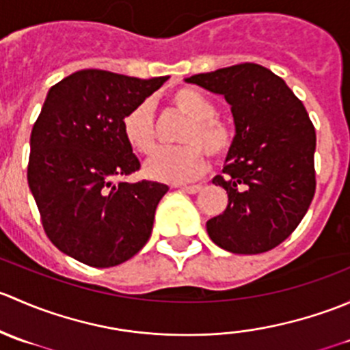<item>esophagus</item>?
Segmentation results:
<instances>
[{
  "label": "esophagus",
  "mask_w": 350,
  "mask_h": 350,
  "mask_svg": "<svg viewBox=\"0 0 350 350\" xmlns=\"http://www.w3.org/2000/svg\"><path fill=\"white\" fill-rule=\"evenodd\" d=\"M201 189H203V186L201 185H189V186H183L181 191L188 193V195H196V193H200Z\"/></svg>",
  "instance_id": "obj_1"
}]
</instances>
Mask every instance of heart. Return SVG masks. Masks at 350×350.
I'll return each mask as SVG.
<instances>
[{"label":"heart","mask_w":350,"mask_h":350,"mask_svg":"<svg viewBox=\"0 0 350 350\" xmlns=\"http://www.w3.org/2000/svg\"><path fill=\"white\" fill-rule=\"evenodd\" d=\"M169 105L174 111L188 118L179 133L181 147L157 149L144 164V172L149 179L161 183H178L195 179L203 172L206 152L213 161H221L232 152L237 139L235 126L228 120L215 115L213 101L195 88H179L169 96ZM123 137L130 149L147 154L155 146L154 111L149 101L135 105L122 122Z\"/></svg>","instance_id":"obj_1"}]
</instances>
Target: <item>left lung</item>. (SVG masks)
Returning <instances> with one entry per match:
<instances>
[{"label": "left lung", "instance_id": "obj_1", "mask_svg": "<svg viewBox=\"0 0 350 350\" xmlns=\"http://www.w3.org/2000/svg\"><path fill=\"white\" fill-rule=\"evenodd\" d=\"M186 81L224 94L237 132L224 174L213 179L227 189V210L206 221L208 235L228 252H267L295 232L315 196V126L284 81L259 64Z\"/></svg>", "mask_w": 350, "mask_h": 350}]
</instances>
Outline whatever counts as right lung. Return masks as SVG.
<instances>
[{"instance_id": "1", "label": "right lung", "mask_w": 350, "mask_h": 350, "mask_svg": "<svg viewBox=\"0 0 350 350\" xmlns=\"http://www.w3.org/2000/svg\"><path fill=\"white\" fill-rule=\"evenodd\" d=\"M165 81L83 69L45 98L30 135L28 186L49 241L79 262L118 266L149 241L155 208L169 188L125 181L140 162L122 122Z\"/></svg>"}]
</instances>
